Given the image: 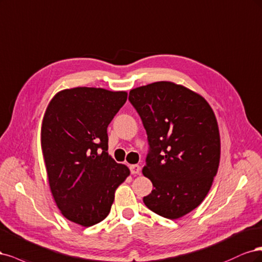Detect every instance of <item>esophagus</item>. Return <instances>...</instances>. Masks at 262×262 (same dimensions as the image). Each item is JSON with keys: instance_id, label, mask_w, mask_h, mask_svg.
Listing matches in <instances>:
<instances>
[{"instance_id": "esophagus-1", "label": "esophagus", "mask_w": 262, "mask_h": 262, "mask_svg": "<svg viewBox=\"0 0 262 262\" xmlns=\"http://www.w3.org/2000/svg\"><path fill=\"white\" fill-rule=\"evenodd\" d=\"M129 170H130L132 174H138L140 172V166L137 164H134V165L129 166Z\"/></svg>"}]
</instances>
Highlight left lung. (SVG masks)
Wrapping results in <instances>:
<instances>
[{
  "label": "left lung",
  "instance_id": "obj_1",
  "mask_svg": "<svg viewBox=\"0 0 262 262\" xmlns=\"http://www.w3.org/2000/svg\"><path fill=\"white\" fill-rule=\"evenodd\" d=\"M147 133L142 173L154 189L143 197L155 213L175 220L197 208L220 163V134L207 101L181 85L158 81L129 91Z\"/></svg>",
  "mask_w": 262,
  "mask_h": 262
}]
</instances>
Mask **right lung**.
Wrapping results in <instances>:
<instances>
[{
  "label": "right lung",
  "instance_id": "right-lung-1",
  "mask_svg": "<svg viewBox=\"0 0 262 262\" xmlns=\"http://www.w3.org/2000/svg\"><path fill=\"white\" fill-rule=\"evenodd\" d=\"M125 91L77 87L50 102L41 128L50 188L62 214L81 226L107 216L128 167L108 156L107 126L125 104Z\"/></svg>",
  "mask_w": 262,
  "mask_h": 262
}]
</instances>
